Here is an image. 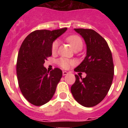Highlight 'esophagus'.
Instances as JSON below:
<instances>
[{"label": "esophagus", "instance_id": "34e87169", "mask_svg": "<svg viewBox=\"0 0 128 128\" xmlns=\"http://www.w3.org/2000/svg\"><path fill=\"white\" fill-rule=\"evenodd\" d=\"M68 73L67 72H66V71H63L62 72V74H63V76H66V75H67Z\"/></svg>", "mask_w": 128, "mask_h": 128}]
</instances>
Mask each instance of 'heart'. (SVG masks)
I'll use <instances>...</instances> for the list:
<instances>
[{"mask_svg": "<svg viewBox=\"0 0 128 128\" xmlns=\"http://www.w3.org/2000/svg\"><path fill=\"white\" fill-rule=\"evenodd\" d=\"M66 40L70 46L74 50H81L83 46V41L82 38L78 35H71L66 38ZM58 46H59V42L58 40H54L52 44V52L53 53L56 52L58 50ZM58 64L64 69H67L69 68L70 65L74 64V62L73 60L68 59L66 58H60L57 60Z\"/></svg>", "mask_w": 128, "mask_h": 128, "instance_id": "obj_1", "label": "heart"}]
</instances>
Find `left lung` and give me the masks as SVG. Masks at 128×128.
Listing matches in <instances>:
<instances>
[{
    "label": "left lung",
    "mask_w": 128,
    "mask_h": 128,
    "mask_svg": "<svg viewBox=\"0 0 128 128\" xmlns=\"http://www.w3.org/2000/svg\"><path fill=\"white\" fill-rule=\"evenodd\" d=\"M87 46L86 56L74 71L86 73V78L75 75L71 86L74 99L85 107H93L101 102L111 87L114 74L111 50L106 40L92 29L74 28Z\"/></svg>",
    "instance_id": "left-lung-1"
}]
</instances>
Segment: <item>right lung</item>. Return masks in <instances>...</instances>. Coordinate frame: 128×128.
Listing matches in <instances>:
<instances>
[{"instance_id": "1", "label": "right lung", "mask_w": 128, "mask_h": 128, "mask_svg": "<svg viewBox=\"0 0 128 128\" xmlns=\"http://www.w3.org/2000/svg\"><path fill=\"white\" fill-rule=\"evenodd\" d=\"M67 30H37L24 40L18 54L16 74L21 92L27 101L40 106L53 97L62 72L56 68L50 72L44 60L52 56V44Z\"/></svg>"}]
</instances>
